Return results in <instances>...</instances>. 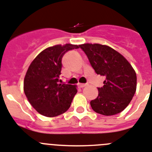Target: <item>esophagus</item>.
<instances>
[{
	"mask_svg": "<svg viewBox=\"0 0 152 152\" xmlns=\"http://www.w3.org/2000/svg\"><path fill=\"white\" fill-rule=\"evenodd\" d=\"M79 87H80V88H83V87H84L87 86V84H85V83H79Z\"/></svg>",
	"mask_w": 152,
	"mask_h": 152,
	"instance_id": "obj_1",
	"label": "esophagus"
}]
</instances>
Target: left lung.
I'll return each mask as SVG.
<instances>
[{
  "label": "left lung",
  "instance_id": "8db88e82",
  "mask_svg": "<svg viewBox=\"0 0 152 152\" xmlns=\"http://www.w3.org/2000/svg\"><path fill=\"white\" fill-rule=\"evenodd\" d=\"M79 47L96 73L105 78L103 87H97V97L91 102L92 109L104 115H113L124 110L136 92L137 75L131 65L106 45L84 44Z\"/></svg>",
  "mask_w": 152,
  "mask_h": 152
}]
</instances>
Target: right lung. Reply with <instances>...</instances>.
I'll use <instances>...</instances> for the list:
<instances>
[{
  "instance_id": "right-lung-1",
  "label": "right lung",
  "mask_w": 152,
  "mask_h": 152,
  "mask_svg": "<svg viewBox=\"0 0 152 152\" xmlns=\"http://www.w3.org/2000/svg\"><path fill=\"white\" fill-rule=\"evenodd\" d=\"M79 46L67 44L46 48L36 57L24 79V92L27 99L40 114L55 117L69 108L77 93L76 86L61 84V59L69 50Z\"/></svg>"
}]
</instances>
